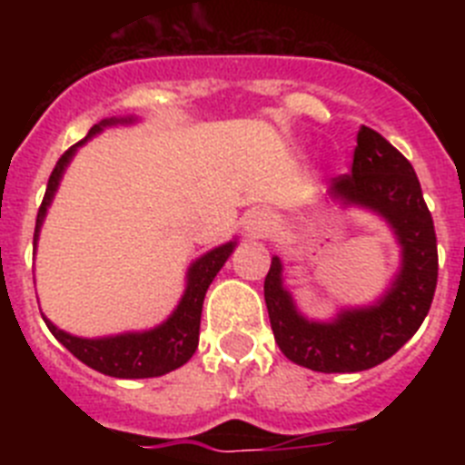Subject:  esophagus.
<instances>
[{
	"label": "esophagus",
	"mask_w": 465,
	"mask_h": 465,
	"mask_svg": "<svg viewBox=\"0 0 465 465\" xmlns=\"http://www.w3.org/2000/svg\"><path fill=\"white\" fill-rule=\"evenodd\" d=\"M244 232L249 237H261L268 232L270 228V213L262 212V209H253L244 216Z\"/></svg>",
	"instance_id": "34e87169"
}]
</instances>
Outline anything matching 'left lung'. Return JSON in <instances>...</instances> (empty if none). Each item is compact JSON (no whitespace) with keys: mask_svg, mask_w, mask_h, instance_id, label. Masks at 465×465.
<instances>
[{"mask_svg":"<svg viewBox=\"0 0 465 465\" xmlns=\"http://www.w3.org/2000/svg\"><path fill=\"white\" fill-rule=\"evenodd\" d=\"M375 213L401 246V265L371 305L342 307L328 322L307 319L283 286L282 258L265 277V305L283 356L316 372H361L391 359L419 331L438 283L430 212L408 158L380 133L361 127L351 174L332 176L326 200Z\"/></svg>","mask_w":465,"mask_h":465,"instance_id":"left-lung-1","label":"left lung"}]
</instances>
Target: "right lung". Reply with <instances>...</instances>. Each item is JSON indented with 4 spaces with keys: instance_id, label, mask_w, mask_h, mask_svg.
I'll return each mask as SVG.
<instances>
[{
    "instance_id": "1",
    "label": "right lung",
    "mask_w": 465,
    "mask_h": 465,
    "mask_svg": "<svg viewBox=\"0 0 465 465\" xmlns=\"http://www.w3.org/2000/svg\"><path fill=\"white\" fill-rule=\"evenodd\" d=\"M133 123H137V116L104 118V121L90 127L85 139L74 143L72 149L64 151L63 158L57 160L55 170L51 172V179H48L44 203H41L39 213H36L35 246L39 242L41 225L46 221L48 207H51L53 197H55L60 182H63L64 170L69 167L76 151L85 142H90L94 134L104 133V127L133 125ZM235 246L237 240H230L195 258L188 265L186 289H183L179 305L174 307V312L167 316L165 322L149 328V331H127L118 332V335H104V338H79V335H72V332L57 328L44 314L41 316H44L48 331L55 335L57 342L67 347L81 363L102 372V375L118 377V380H143V377L167 375V372L188 363L191 356L195 354L197 340H200V316H203L204 295H207L209 283L213 282V277L219 274V270L230 258V253L235 252Z\"/></svg>"
}]
</instances>
